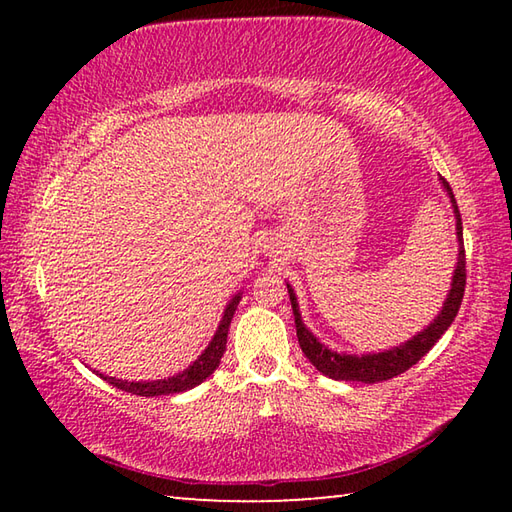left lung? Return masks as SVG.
I'll use <instances>...</instances> for the list:
<instances>
[{
    "label": "left lung",
    "instance_id": "left-lung-1",
    "mask_svg": "<svg viewBox=\"0 0 512 512\" xmlns=\"http://www.w3.org/2000/svg\"><path fill=\"white\" fill-rule=\"evenodd\" d=\"M443 187L447 189L449 198H452L454 205V214H456V237H458V264L454 271V280H452V289H449V296L445 300V307L440 314L436 316V320L420 332L418 336H413L411 341H406L400 348L379 352V354H363V357H357V354H339L332 352L329 348H325L323 343L316 341V336L309 332L302 323L300 318V309L296 302V293L287 284L289 289V300H291V309L293 316H296V332H298V343L305 357L314 363L316 370L323 372V375L339 379V381H363V384H375V381H386L393 379L402 372L409 370L411 366H415L424 354H427L433 345L438 343L440 336L447 332V327L454 323V318L461 309L463 302V293H465V246H463V223H461V212H458L456 198L452 187L445 178Z\"/></svg>",
    "mask_w": 512,
    "mask_h": 512
}]
</instances>
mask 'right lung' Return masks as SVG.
Returning a JSON list of instances; mask_svg holds the SVG:
<instances>
[{
    "label": "right lung",
    "instance_id": "add662e5",
    "mask_svg": "<svg viewBox=\"0 0 512 512\" xmlns=\"http://www.w3.org/2000/svg\"><path fill=\"white\" fill-rule=\"evenodd\" d=\"M239 300H241V296H235L230 300V305H228V309H225L223 320H221L219 329H216L212 343L207 345V350L187 370L178 372V375H173L169 379H158V381H121V379H115V377H103V379H106L108 384H112L115 388H121V391L133 393V395H142V397L185 393V391H189V388L198 386L201 381L210 377L216 368H219L221 357L225 352V343H228L230 320H232V316H235V309L239 305Z\"/></svg>",
    "mask_w": 512,
    "mask_h": 512
}]
</instances>
